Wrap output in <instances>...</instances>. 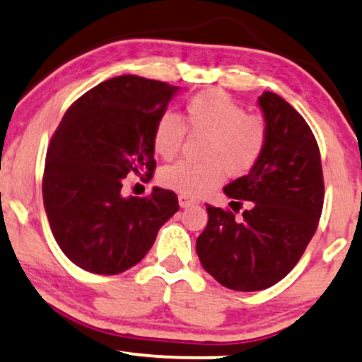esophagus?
<instances>
[{
    "instance_id": "obj_1",
    "label": "esophagus",
    "mask_w": 362,
    "mask_h": 362,
    "mask_svg": "<svg viewBox=\"0 0 362 362\" xmlns=\"http://www.w3.org/2000/svg\"><path fill=\"white\" fill-rule=\"evenodd\" d=\"M178 205H180L182 209L192 207V205H195V200H192V199H189V197H185V195H180V197H178Z\"/></svg>"
}]
</instances>
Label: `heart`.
<instances>
[{"mask_svg":"<svg viewBox=\"0 0 362 362\" xmlns=\"http://www.w3.org/2000/svg\"><path fill=\"white\" fill-rule=\"evenodd\" d=\"M189 134L205 135L200 157L204 162H175L160 168L158 184L177 194L202 197L230 177L245 175L259 162L267 141V125L249 115L242 105L221 90H205L185 103L184 125L173 113H162L153 128L152 144L162 158H173Z\"/></svg>","mask_w":362,"mask_h":362,"instance_id":"obj_1","label":"heart"}]
</instances>
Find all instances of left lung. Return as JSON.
I'll use <instances>...</instances> for the list:
<instances>
[{
  "label": "left lung",
  "mask_w": 362,
  "mask_h": 362,
  "mask_svg": "<svg viewBox=\"0 0 362 362\" xmlns=\"http://www.w3.org/2000/svg\"><path fill=\"white\" fill-rule=\"evenodd\" d=\"M267 141L259 162L223 192L238 211L207 205L209 223L197 239L200 264L223 287L262 291L289 274L313 239L324 204L317 141L308 123L282 97H259Z\"/></svg>",
  "instance_id": "obj_1"
}]
</instances>
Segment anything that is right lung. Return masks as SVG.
Wrapping results in <instances>:
<instances>
[{
	"label": "right lung",
	"instance_id": "obj_1",
	"mask_svg": "<svg viewBox=\"0 0 362 362\" xmlns=\"http://www.w3.org/2000/svg\"><path fill=\"white\" fill-rule=\"evenodd\" d=\"M178 86L123 75L86 91L48 145L43 204L63 254L93 274L125 272L153 245L178 210L175 192L122 195L130 173L148 182L157 167L153 128Z\"/></svg>",
	"mask_w": 362,
	"mask_h": 362
}]
</instances>
